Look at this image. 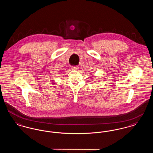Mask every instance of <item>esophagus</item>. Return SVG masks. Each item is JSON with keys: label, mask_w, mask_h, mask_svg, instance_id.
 I'll return each instance as SVG.
<instances>
[{"label": "esophagus", "mask_w": 153, "mask_h": 153, "mask_svg": "<svg viewBox=\"0 0 153 153\" xmlns=\"http://www.w3.org/2000/svg\"><path fill=\"white\" fill-rule=\"evenodd\" d=\"M79 68V66H73L72 67V69H73V70H77V69H78Z\"/></svg>", "instance_id": "obj_1"}]
</instances>
